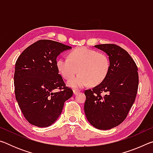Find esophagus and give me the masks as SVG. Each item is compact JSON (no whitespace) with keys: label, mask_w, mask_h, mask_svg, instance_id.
I'll return each instance as SVG.
<instances>
[{"label":"esophagus","mask_w":153,"mask_h":153,"mask_svg":"<svg viewBox=\"0 0 153 153\" xmlns=\"http://www.w3.org/2000/svg\"><path fill=\"white\" fill-rule=\"evenodd\" d=\"M79 92V90H74V95H77V94H78Z\"/></svg>","instance_id":"34e87169"}]
</instances>
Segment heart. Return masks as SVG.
<instances>
[{
	"label": "heart",
	"instance_id": "1",
	"mask_svg": "<svg viewBox=\"0 0 153 153\" xmlns=\"http://www.w3.org/2000/svg\"><path fill=\"white\" fill-rule=\"evenodd\" d=\"M56 67L62 76L70 79L67 86L74 89L82 88L90 84L97 86L104 81L110 69V61L105 53L86 47H80L70 52L69 58L60 57L56 60Z\"/></svg>",
	"mask_w": 153,
	"mask_h": 153
}]
</instances>
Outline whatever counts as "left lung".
<instances>
[{"mask_svg": "<svg viewBox=\"0 0 153 153\" xmlns=\"http://www.w3.org/2000/svg\"><path fill=\"white\" fill-rule=\"evenodd\" d=\"M94 47L108 56L110 69L104 81L85 91L84 112L93 127L107 130L122 123L132 107L138 88V67L120 46L105 44Z\"/></svg>", "mask_w": 153, "mask_h": 153, "instance_id": "1", "label": "left lung"}]
</instances>
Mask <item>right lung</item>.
<instances>
[{"instance_id": "add662e5", "label": "right lung", "mask_w": 153, "mask_h": 153, "mask_svg": "<svg viewBox=\"0 0 153 153\" xmlns=\"http://www.w3.org/2000/svg\"><path fill=\"white\" fill-rule=\"evenodd\" d=\"M71 46L40 40L28 46L15 63V98L23 115L32 125L46 128L60 116L64 102L73 95L56 67V57ZM59 89L60 92L53 90Z\"/></svg>"}]
</instances>
